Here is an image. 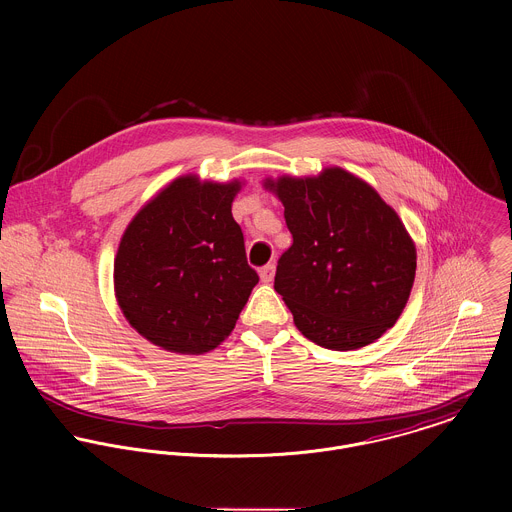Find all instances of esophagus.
Returning a JSON list of instances; mask_svg holds the SVG:
<instances>
[{"instance_id":"34e87169","label":"esophagus","mask_w":512,"mask_h":512,"mask_svg":"<svg viewBox=\"0 0 512 512\" xmlns=\"http://www.w3.org/2000/svg\"><path fill=\"white\" fill-rule=\"evenodd\" d=\"M274 274H276V266H274V264H268V266H264V268L260 270V280H262L264 284H270V282L274 280Z\"/></svg>"}]
</instances>
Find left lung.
<instances>
[{"instance_id":"obj_1","label":"left lung","mask_w":512,"mask_h":512,"mask_svg":"<svg viewBox=\"0 0 512 512\" xmlns=\"http://www.w3.org/2000/svg\"><path fill=\"white\" fill-rule=\"evenodd\" d=\"M284 205L293 244L274 290L303 337L331 351H357L402 315L416 278V244L398 213L343 167L264 179Z\"/></svg>"}]
</instances>
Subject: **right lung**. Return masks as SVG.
<instances>
[{
    "instance_id": "1",
    "label": "right lung",
    "mask_w": 512,
    "mask_h": 512,
    "mask_svg": "<svg viewBox=\"0 0 512 512\" xmlns=\"http://www.w3.org/2000/svg\"><path fill=\"white\" fill-rule=\"evenodd\" d=\"M240 179L181 175L126 226L114 258V293L128 323L155 347L203 355L232 333L258 274L232 219Z\"/></svg>"
}]
</instances>
